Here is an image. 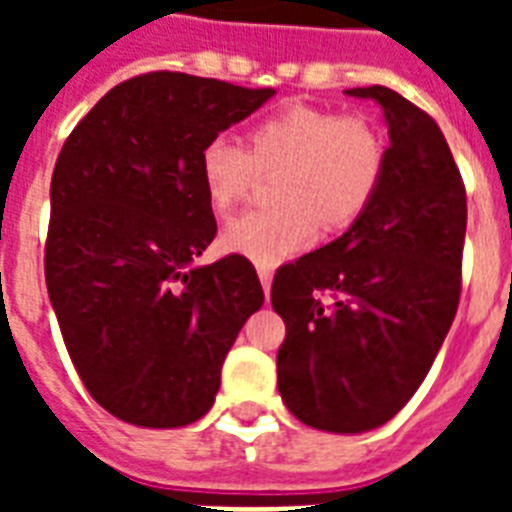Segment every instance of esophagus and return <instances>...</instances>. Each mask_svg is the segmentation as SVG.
Returning <instances> with one entry per match:
<instances>
[{
	"label": "esophagus",
	"mask_w": 512,
	"mask_h": 512,
	"mask_svg": "<svg viewBox=\"0 0 512 512\" xmlns=\"http://www.w3.org/2000/svg\"><path fill=\"white\" fill-rule=\"evenodd\" d=\"M257 276H260V284H263L265 297H268V295H271V281H273L271 268H257Z\"/></svg>",
	"instance_id": "34e87169"
}]
</instances>
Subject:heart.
I'll list each match as a JSON object with an SVG mask.
<instances>
[{
  "label": "heart",
  "mask_w": 512,
  "mask_h": 512,
  "mask_svg": "<svg viewBox=\"0 0 512 512\" xmlns=\"http://www.w3.org/2000/svg\"><path fill=\"white\" fill-rule=\"evenodd\" d=\"M385 138L366 116L292 106L255 124L249 151L215 135L199 151V177L215 212H228L255 185L257 172L279 170L271 209L225 225V252L273 268L305 249L316 228L340 231L372 204L385 172Z\"/></svg>",
  "instance_id": "1"
}]
</instances>
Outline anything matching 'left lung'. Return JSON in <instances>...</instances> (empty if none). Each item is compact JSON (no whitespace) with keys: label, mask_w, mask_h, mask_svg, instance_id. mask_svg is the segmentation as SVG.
I'll list each match as a JSON object with an SVG mask.
<instances>
[{"label":"left lung","mask_w":512,"mask_h":512,"mask_svg":"<svg viewBox=\"0 0 512 512\" xmlns=\"http://www.w3.org/2000/svg\"><path fill=\"white\" fill-rule=\"evenodd\" d=\"M388 124L385 172L366 212L327 247L284 265L271 287L287 324L279 393L329 433L385 425L420 388L460 303L468 199L444 132L388 87H353ZM336 295L329 309L315 297Z\"/></svg>","instance_id":"1"}]
</instances>
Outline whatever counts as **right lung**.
<instances>
[{"instance_id":"add662e5","label":"right lung","mask_w":512,"mask_h":512,"mask_svg":"<svg viewBox=\"0 0 512 512\" xmlns=\"http://www.w3.org/2000/svg\"><path fill=\"white\" fill-rule=\"evenodd\" d=\"M276 90L154 71L116 84L63 143L44 276L68 356L106 412L183 428L265 295L241 255L193 260L217 233L199 151Z\"/></svg>"}]
</instances>
